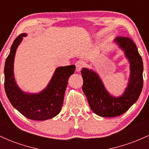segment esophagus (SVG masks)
I'll use <instances>...</instances> for the list:
<instances>
[{"instance_id":"1","label":"esophagus","mask_w":149,"mask_h":149,"mask_svg":"<svg viewBox=\"0 0 149 149\" xmlns=\"http://www.w3.org/2000/svg\"><path fill=\"white\" fill-rule=\"evenodd\" d=\"M83 62L82 61H78L76 63V71L77 72H79L80 70L82 69V68L83 67Z\"/></svg>"}]
</instances>
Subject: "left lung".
Returning <instances> with one entry per match:
<instances>
[{
  "mask_svg": "<svg viewBox=\"0 0 149 149\" xmlns=\"http://www.w3.org/2000/svg\"><path fill=\"white\" fill-rule=\"evenodd\" d=\"M115 42L123 50L130 64L129 83L120 97L111 95L100 76L92 70L83 68V91L95 113L102 117H115L123 114L136 102L143 88V61L132 39L119 36Z\"/></svg>",
  "mask_w": 149,
  "mask_h": 149,
  "instance_id": "left-lung-1",
  "label": "left lung"
}]
</instances>
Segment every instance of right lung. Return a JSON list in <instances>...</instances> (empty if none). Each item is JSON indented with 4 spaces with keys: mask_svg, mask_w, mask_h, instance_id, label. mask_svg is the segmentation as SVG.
Returning <instances> with one entry per match:
<instances>
[{
    "mask_svg": "<svg viewBox=\"0 0 149 149\" xmlns=\"http://www.w3.org/2000/svg\"><path fill=\"white\" fill-rule=\"evenodd\" d=\"M25 36L26 33H22L15 38L6 59L4 68L5 90L12 105L24 116L34 120H45L52 118L60 112L68 80L74 73L76 66L70 65L57 68L49 84L39 93L23 92L15 82L13 67L17 48Z\"/></svg>",
    "mask_w": 149,
    "mask_h": 149,
    "instance_id": "add662e5",
    "label": "right lung"
}]
</instances>
